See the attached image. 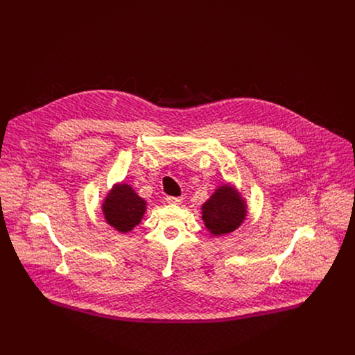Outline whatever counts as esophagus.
Instances as JSON below:
<instances>
[{
  "label": "esophagus",
  "instance_id": "esophagus-1",
  "mask_svg": "<svg viewBox=\"0 0 355 355\" xmlns=\"http://www.w3.org/2000/svg\"><path fill=\"white\" fill-rule=\"evenodd\" d=\"M165 200H166V202L175 203V205H179V203L183 201V198H182V197H166Z\"/></svg>",
  "mask_w": 355,
  "mask_h": 355
}]
</instances>
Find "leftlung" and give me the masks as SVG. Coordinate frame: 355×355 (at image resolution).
Instances as JSON below:
<instances>
[{"instance_id":"1","label":"left lung","mask_w":355,"mask_h":355,"mask_svg":"<svg viewBox=\"0 0 355 355\" xmlns=\"http://www.w3.org/2000/svg\"><path fill=\"white\" fill-rule=\"evenodd\" d=\"M246 216L243 200L231 186H223L203 203L202 220L206 228L214 235L235 231Z\"/></svg>"}]
</instances>
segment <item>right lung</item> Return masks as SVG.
<instances>
[{
    "instance_id": "right-lung-1",
    "label": "right lung",
    "mask_w": 355,
    "mask_h": 355,
    "mask_svg": "<svg viewBox=\"0 0 355 355\" xmlns=\"http://www.w3.org/2000/svg\"><path fill=\"white\" fill-rule=\"evenodd\" d=\"M146 202L128 184H117L102 205L106 221L120 232H128L142 220Z\"/></svg>"
}]
</instances>
